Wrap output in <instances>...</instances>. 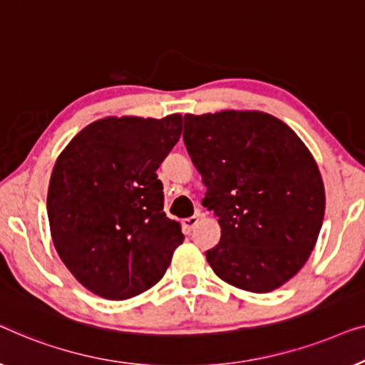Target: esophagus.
<instances>
[{
    "mask_svg": "<svg viewBox=\"0 0 365 365\" xmlns=\"http://www.w3.org/2000/svg\"><path fill=\"white\" fill-rule=\"evenodd\" d=\"M198 222H200V218L197 217V215H193V217H190V218H185L183 222H182L183 230H185V232H187V233H190L195 227H197Z\"/></svg>",
    "mask_w": 365,
    "mask_h": 365,
    "instance_id": "34e87169",
    "label": "esophagus"
}]
</instances>
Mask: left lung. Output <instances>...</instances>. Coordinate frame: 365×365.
<instances>
[{
  "label": "left lung",
  "instance_id": "1",
  "mask_svg": "<svg viewBox=\"0 0 365 365\" xmlns=\"http://www.w3.org/2000/svg\"><path fill=\"white\" fill-rule=\"evenodd\" d=\"M183 142L222 238L207 261L225 283L269 292L309 258L324 220L319 168L283 120L259 110L183 117Z\"/></svg>",
  "mask_w": 365,
  "mask_h": 365
}]
</instances>
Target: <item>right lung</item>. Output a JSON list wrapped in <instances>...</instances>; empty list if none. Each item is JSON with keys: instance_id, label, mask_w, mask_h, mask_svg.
<instances>
[{"instance_id": "right-lung-1", "label": "right lung", "mask_w": 365, "mask_h": 365, "mask_svg": "<svg viewBox=\"0 0 365 365\" xmlns=\"http://www.w3.org/2000/svg\"><path fill=\"white\" fill-rule=\"evenodd\" d=\"M180 135V114L106 117L84 127L56 160L51 236L63 263L94 294L122 301L150 289L182 245L155 173Z\"/></svg>"}]
</instances>
